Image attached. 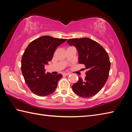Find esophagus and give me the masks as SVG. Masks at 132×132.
I'll return each instance as SVG.
<instances>
[{
    "label": "esophagus",
    "instance_id": "34e87169",
    "mask_svg": "<svg viewBox=\"0 0 132 132\" xmlns=\"http://www.w3.org/2000/svg\"><path fill=\"white\" fill-rule=\"evenodd\" d=\"M70 74V73H69V72H68V73H65V72H64V73H63V75H69Z\"/></svg>",
    "mask_w": 132,
    "mask_h": 132
}]
</instances>
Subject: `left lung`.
<instances>
[{"mask_svg": "<svg viewBox=\"0 0 132 132\" xmlns=\"http://www.w3.org/2000/svg\"><path fill=\"white\" fill-rule=\"evenodd\" d=\"M67 43L76 47L79 63L85 64L88 70L85 79L79 77L72 86V90L82 97L94 96L102 89L109 76L111 62L107 52L97 42L87 37L71 38Z\"/></svg>", "mask_w": 132, "mask_h": 132, "instance_id": "8db88e82", "label": "left lung"}]
</instances>
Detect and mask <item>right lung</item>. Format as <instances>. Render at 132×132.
Instances as JSON below:
<instances>
[{
	"instance_id": "1",
	"label": "right lung",
	"mask_w": 132,
	"mask_h": 132,
	"mask_svg": "<svg viewBox=\"0 0 132 132\" xmlns=\"http://www.w3.org/2000/svg\"><path fill=\"white\" fill-rule=\"evenodd\" d=\"M67 39L44 36L32 41L27 46L21 60V71L25 82L33 94L46 96L55 90L61 74L45 72V66L52 60L57 47Z\"/></svg>"
}]
</instances>
